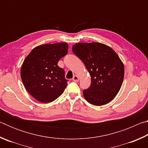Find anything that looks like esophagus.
<instances>
[{
	"label": "esophagus",
	"instance_id": "esophagus-1",
	"mask_svg": "<svg viewBox=\"0 0 148 148\" xmlns=\"http://www.w3.org/2000/svg\"><path fill=\"white\" fill-rule=\"evenodd\" d=\"M73 81L75 82H79V77L76 76V75H75V76H74L73 77Z\"/></svg>",
	"mask_w": 148,
	"mask_h": 148
}]
</instances>
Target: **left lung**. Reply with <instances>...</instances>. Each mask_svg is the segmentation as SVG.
Returning a JSON list of instances; mask_svg holds the SVG:
<instances>
[{"label": "left lung", "instance_id": "8db88e82", "mask_svg": "<svg viewBox=\"0 0 148 148\" xmlns=\"http://www.w3.org/2000/svg\"><path fill=\"white\" fill-rule=\"evenodd\" d=\"M72 50L91 76V86L83 91L86 101L95 106L112 101L121 88L125 73L118 55L108 46L99 42L75 44Z\"/></svg>", "mask_w": 148, "mask_h": 148}]
</instances>
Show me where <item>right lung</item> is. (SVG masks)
<instances>
[{
    "instance_id": "add662e5",
    "label": "right lung",
    "mask_w": 148,
    "mask_h": 148,
    "mask_svg": "<svg viewBox=\"0 0 148 148\" xmlns=\"http://www.w3.org/2000/svg\"><path fill=\"white\" fill-rule=\"evenodd\" d=\"M68 48L66 42L40 45L32 49L25 59L21 69L22 82L37 101L51 102L64 91L68 80L57 63L67 54Z\"/></svg>"
}]
</instances>
